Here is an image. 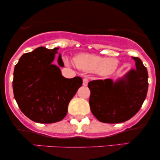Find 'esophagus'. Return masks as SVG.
<instances>
[{"label": "esophagus", "mask_w": 160, "mask_h": 160, "mask_svg": "<svg viewBox=\"0 0 160 160\" xmlns=\"http://www.w3.org/2000/svg\"><path fill=\"white\" fill-rule=\"evenodd\" d=\"M88 82H89V79L87 78H84L83 80H82V85L83 86H87Z\"/></svg>", "instance_id": "esophagus-1"}]
</instances>
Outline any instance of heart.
<instances>
[{
  "mask_svg": "<svg viewBox=\"0 0 160 160\" xmlns=\"http://www.w3.org/2000/svg\"><path fill=\"white\" fill-rule=\"evenodd\" d=\"M79 68L87 72H96L101 75L111 74L117 67L115 58H104L90 54H80L75 59Z\"/></svg>",
  "mask_w": 160,
  "mask_h": 160,
  "instance_id": "b5f03b06",
  "label": "heart"
}]
</instances>
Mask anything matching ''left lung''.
<instances>
[{
    "instance_id": "obj_1",
    "label": "left lung",
    "mask_w": 160,
    "mask_h": 160,
    "mask_svg": "<svg viewBox=\"0 0 160 160\" xmlns=\"http://www.w3.org/2000/svg\"><path fill=\"white\" fill-rule=\"evenodd\" d=\"M135 69L113 82L111 79L89 82L91 91L89 106L97 120L106 123L127 121L138 112L146 98L148 74L146 67L138 57Z\"/></svg>"
}]
</instances>
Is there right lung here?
<instances>
[{
    "label": "right lung",
    "instance_id": "1",
    "mask_svg": "<svg viewBox=\"0 0 160 160\" xmlns=\"http://www.w3.org/2000/svg\"><path fill=\"white\" fill-rule=\"evenodd\" d=\"M58 49L40 47L25 53L14 68V98L24 114L39 123L63 120L70 101L82 83L80 77L64 78L59 68L52 64ZM58 63L64 67L60 54Z\"/></svg>",
    "mask_w": 160,
    "mask_h": 160
}]
</instances>
